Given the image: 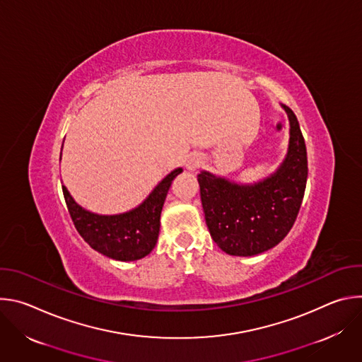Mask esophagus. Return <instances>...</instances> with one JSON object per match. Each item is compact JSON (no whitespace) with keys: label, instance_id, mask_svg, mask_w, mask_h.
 Returning <instances> with one entry per match:
<instances>
[{"label":"esophagus","instance_id":"esophagus-1","mask_svg":"<svg viewBox=\"0 0 362 362\" xmlns=\"http://www.w3.org/2000/svg\"><path fill=\"white\" fill-rule=\"evenodd\" d=\"M202 165V159H200V156H197V154H193V156H190L189 158V160H187V169L189 170H194V169H197L199 166Z\"/></svg>","mask_w":362,"mask_h":362}]
</instances>
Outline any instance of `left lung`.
Here are the masks:
<instances>
[{"label":"left lung","mask_w":362,"mask_h":362,"mask_svg":"<svg viewBox=\"0 0 362 362\" xmlns=\"http://www.w3.org/2000/svg\"><path fill=\"white\" fill-rule=\"evenodd\" d=\"M288 113L289 148L275 175L239 186L208 172L197 176L204 221L216 245L235 256H252L278 245L293 226L303 199L308 159L299 123Z\"/></svg>","instance_id":"8db88e82"}]
</instances>
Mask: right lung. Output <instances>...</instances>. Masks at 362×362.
Masks as SVG:
<instances>
[{
    "label": "right lung",
    "mask_w": 362,
    "mask_h": 362,
    "mask_svg": "<svg viewBox=\"0 0 362 362\" xmlns=\"http://www.w3.org/2000/svg\"><path fill=\"white\" fill-rule=\"evenodd\" d=\"M183 169L168 175L150 196L132 212L115 216L94 215L73 200L63 186L71 221L80 236L97 252L116 261H137L151 252L160 230V214L173 179Z\"/></svg>",
    "instance_id": "1"
}]
</instances>
